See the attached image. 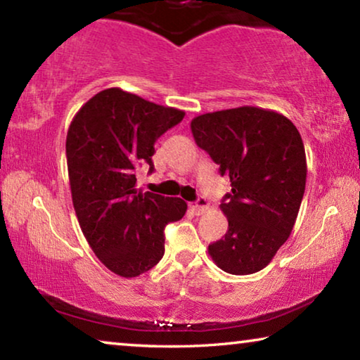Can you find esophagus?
<instances>
[{"instance_id": "obj_1", "label": "esophagus", "mask_w": 360, "mask_h": 360, "mask_svg": "<svg viewBox=\"0 0 360 360\" xmlns=\"http://www.w3.org/2000/svg\"><path fill=\"white\" fill-rule=\"evenodd\" d=\"M191 209L194 212L195 215H204L207 210H209V202L204 197H199L195 204H191Z\"/></svg>"}]
</instances>
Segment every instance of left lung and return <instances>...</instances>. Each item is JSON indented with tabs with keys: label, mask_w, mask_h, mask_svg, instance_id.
Instances as JSON below:
<instances>
[{
	"label": "left lung",
	"mask_w": 360,
	"mask_h": 360,
	"mask_svg": "<svg viewBox=\"0 0 360 360\" xmlns=\"http://www.w3.org/2000/svg\"><path fill=\"white\" fill-rule=\"evenodd\" d=\"M191 130L231 182L220 204L229 230L209 255L229 274H255L287 241L300 210L307 182L300 131L285 115L255 105L197 115Z\"/></svg>",
	"instance_id": "1"
}]
</instances>
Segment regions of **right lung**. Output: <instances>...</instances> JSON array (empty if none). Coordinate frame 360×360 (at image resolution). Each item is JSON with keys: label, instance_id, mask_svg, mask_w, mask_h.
<instances>
[{"label": "right lung", "instance_id": "1", "mask_svg": "<svg viewBox=\"0 0 360 360\" xmlns=\"http://www.w3.org/2000/svg\"><path fill=\"white\" fill-rule=\"evenodd\" d=\"M184 114L109 88L83 104L70 124L68 179L81 231L98 259L125 279L158 264L165 226L187 210L179 197L136 189L135 176L143 163L153 169L155 141Z\"/></svg>", "mask_w": 360, "mask_h": 360}]
</instances>
